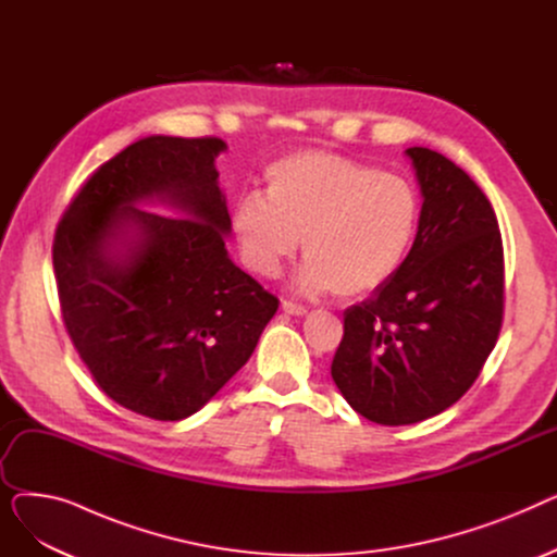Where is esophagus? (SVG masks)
Instances as JSON below:
<instances>
[{"mask_svg":"<svg viewBox=\"0 0 557 557\" xmlns=\"http://www.w3.org/2000/svg\"><path fill=\"white\" fill-rule=\"evenodd\" d=\"M282 309H284V313H288V315H305V313H307V307L296 305V302H290V300H284V302H282Z\"/></svg>","mask_w":557,"mask_h":557,"instance_id":"obj_1","label":"esophagus"}]
</instances>
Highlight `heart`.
Returning a JSON list of instances; mask_svg holds the SVG:
<instances>
[{
  "label": "heart",
  "mask_w": 557,
  "mask_h": 557,
  "mask_svg": "<svg viewBox=\"0 0 557 557\" xmlns=\"http://www.w3.org/2000/svg\"><path fill=\"white\" fill-rule=\"evenodd\" d=\"M230 225L252 273L277 277L302 242L309 259L294 282L300 294L359 298L401 269L418 234L420 198L401 175L300 151L269 166L267 196L252 191L234 202Z\"/></svg>",
  "instance_id": "b5f03b06"
}]
</instances>
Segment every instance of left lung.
Returning a JSON list of instances; mask_svg holds the SVG:
<instances>
[{"label":"left lung","instance_id":"obj_1","mask_svg":"<svg viewBox=\"0 0 557 557\" xmlns=\"http://www.w3.org/2000/svg\"><path fill=\"white\" fill-rule=\"evenodd\" d=\"M422 194L401 269L345 309L332 361L341 395L370 422L399 426L443 413L494 349L504 318V244L479 185L445 156L406 149Z\"/></svg>","mask_w":557,"mask_h":557}]
</instances>
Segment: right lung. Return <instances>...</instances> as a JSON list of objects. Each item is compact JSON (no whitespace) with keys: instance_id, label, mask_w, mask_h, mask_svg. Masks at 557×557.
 Returning <instances> with one entry per match:
<instances>
[{"instance_id":"right-lung-1","label":"right lung","mask_w":557,"mask_h":557,"mask_svg":"<svg viewBox=\"0 0 557 557\" xmlns=\"http://www.w3.org/2000/svg\"><path fill=\"white\" fill-rule=\"evenodd\" d=\"M225 149L219 137L137 139L95 171L55 230L67 334L99 388L144 418L200 411L280 305L227 255Z\"/></svg>"}]
</instances>
